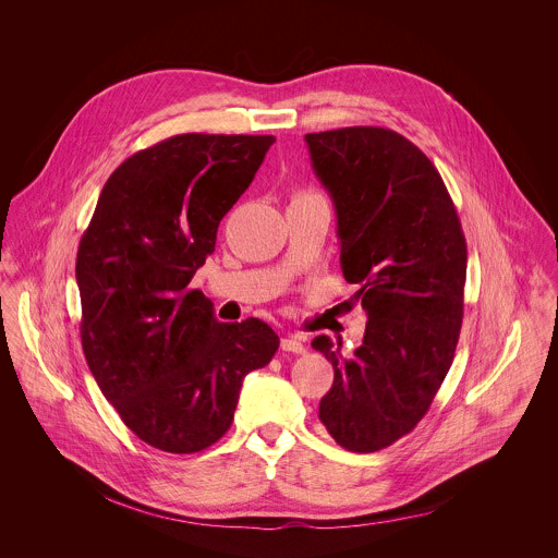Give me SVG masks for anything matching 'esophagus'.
<instances>
[{
  "label": "esophagus",
  "instance_id": "esophagus-1",
  "mask_svg": "<svg viewBox=\"0 0 558 558\" xmlns=\"http://www.w3.org/2000/svg\"><path fill=\"white\" fill-rule=\"evenodd\" d=\"M281 350L303 354L305 352V339L303 337H283L281 339Z\"/></svg>",
  "mask_w": 558,
  "mask_h": 558
}]
</instances>
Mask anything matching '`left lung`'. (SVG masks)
Instances as JSON below:
<instances>
[{
    "instance_id": "8db88e82",
    "label": "left lung",
    "mask_w": 558,
    "mask_h": 558,
    "mask_svg": "<svg viewBox=\"0 0 558 558\" xmlns=\"http://www.w3.org/2000/svg\"><path fill=\"white\" fill-rule=\"evenodd\" d=\"M305 142L335 204L350 305L367 314L352 356L326 335L312 341L335 369L319 421L343 449L374 453L416 427L453 363L466 239L438 169L396 131L350 126Z\"/></svg>"
}]
</instances>
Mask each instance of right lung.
<instances>
[{"label":"right lung","instance_id":"add662e5","mask_svg":"<svg viewBox=\"0 0 558 558\" xmlns=\"http://www.w3.org/2000/svg\"><path fill=\"white\" fill-rule=\"evenodd\" d=\"M272 135H175L105 182L77 251L81 345L124 425L167 453H197L232 425L248 372L270 363L262 319L219 322L189 283Z\"/></svg>","mask_w":558,"mask_h":558}]
</instances>
